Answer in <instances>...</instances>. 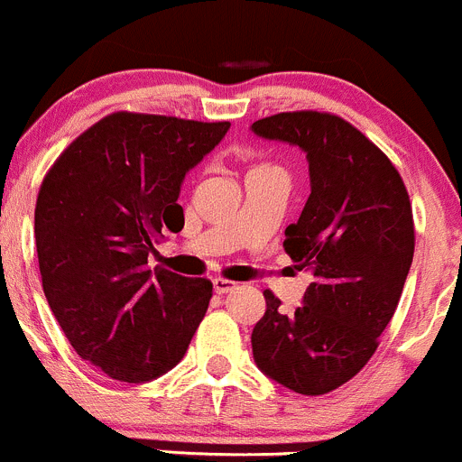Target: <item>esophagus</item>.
<instances>
[{
    "label": "esophagus",
    "mask_w": 462,
    "mask_h": 462,
    "mask_svg": "<svg viewBox=\"0 0 462 462\" xmlns=\"http://www.w3.org/2000/svg\"><path fill=\"white\" fill-rule=\"evenodd\" d=\"M236 289V282L226 278H213V291L216 293H229Z\"/></svg>",
    "instance_id": "obj_1"
}]
</instances>
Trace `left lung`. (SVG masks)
<instances>
[{
  "mask_svg": "<svg viewBox=\"0 0 462 462\" xmlns=\"http://www.w3.org/2000/svg\"><path fill=\"white\" fill-rule=\"evenodd\" d=\"M251 131L300 146L311 180L300 217L284 231V251L311 282L293 313L266 289L254 358L282 387L322 396L369 363L396 311L416 242L411 202L396 166L342 117L278 113Z\"/></svg>",
  "mask_w": 462,
  "mask_h": 462,
  "instance_id": "left-lung-1",
  "label": "left lung"
}]
</instances>
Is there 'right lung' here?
I'll list each match as a JSON object with an SVG mask.
<instances>
[{
    "mask_svg": "<svg viewBox=\"0 0 462 462\" xmlns=\"http://www.w3.org/2000/svg\"><path fill=\"white\" fill-rule=\"evenodd\" d=\"M229 122L117 111L66 146L40 187L42 287L79 358L122 383L173 369L207 313L213 284L155 266L164 233L184 226L182 180Z\"/></svg>",
    "mask_w": 462,
    "mask_h": 462,
    "instance_id": "1",
    "label": "right lung"
}]
</instances>
